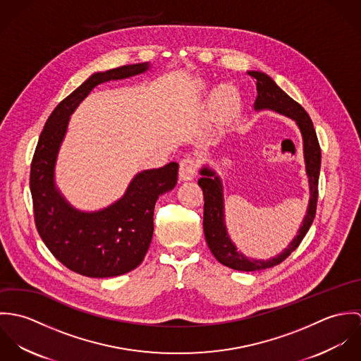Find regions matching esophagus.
I'll return each instance as SVG.
<instances>
[{"mask_svg": "<svg viewBox=\"0 0 361 361\" xmlns=\"http://www.w3.org/2000/svg\"><path fill=\"white\" fill-rule=\"evenodd\" d=\"M197 172V162L192 157H185L179 162V178L183 182L192 180Z\"/></svg>", "mask_w": 361, "mask_h": 361, "instance_id": "34e87169", "label": "esophagus"}]
</instances>
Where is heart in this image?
Instances as JSON below:
<instances>
[{
  "instance_id": "heart-1",
  "label": "heart",
  "mask_w": 361,
  "mask_h": 361,
  "mask_svg": "<svg viewBox=\"0 0 361 361\" xmlns=\"http://www.w3.org/2000/svg\"><path fill=\"white\" fill-rule=\"evenodd\" d=\"M207 89L208 87L204 82L199 85L200 92H207ZM238 105H239V94L233 86L221 85L212 92L211 108L216 116L219 118L229 116L231 114L235 112Z\"/></svg>"
}]
</instances>
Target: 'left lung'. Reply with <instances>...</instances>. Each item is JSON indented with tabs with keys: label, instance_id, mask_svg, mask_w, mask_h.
Segmentation results:
<instances>
[{
	"label": "left lung",
	"instance_id": "obj_1",
	"mask_svg": "<svg viewBox=\"0 0 361 361\" xmlns=\"http://www.w3.org/2000/svg\"><path fill=\"white\" fill-rule=\"evenodd\" d=\"M256 82V99L253 108L256 112L261 111H272L281 114L289 119H292L300 130L303 140V157L306 175L309 180V206L306 209V215L302 221V225L298 231V235L292 239V242L285 247L279 255L267 259L247 257L243 255L239 247L233 243L229 236L226 219H225V199H224V183L222 178L218 172L204 164L199 173L202 178L199 179V186L204 193V236L207 245L221 264L238 271H259L265 268H271L282 262L289 257L300 245L315 216L317 199H318V178L321 168V150L317 140V135L310 119L309 114L300 104L290 99L278 85L276 82L264 72L259 71H247Z\"/></svg>",
	"mask_w": 361,
	"mask_h": 361
}]
</instances>
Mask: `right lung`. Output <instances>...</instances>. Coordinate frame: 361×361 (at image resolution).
<instances>
[{
  "label": "right lung",
  "instance_id": "obj_1",
  "mask_svg": "<svg viewBox=\"0 0 361 361\" xmlns=\"http://www.w3.org/2000/svg\"><path fill=\"white\" fill-rule=\"evenodd\" d=\"M150 62L94 72L55 106L33 155L30 192L35 221L44 245L66 268L90 278H109L135 269L154 232L158 197L178 182V162L137 172L125 193L109 206L83 211L69 203L55 182V165L71 115L94 87L150 71Z\"/></svg>",
  "mask_w": 361,
  "mask_h": 361
}]
</instances>
